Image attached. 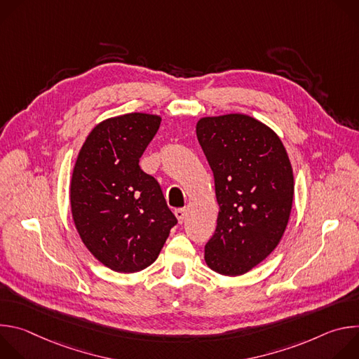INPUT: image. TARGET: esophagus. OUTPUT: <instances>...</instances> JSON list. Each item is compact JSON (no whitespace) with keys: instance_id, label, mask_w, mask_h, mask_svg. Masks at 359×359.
I'll list each match as a JSON object with an SVG mask.
<instances>
[{"instance_id":"esophagus-1","label":"esophagus","mask_w":359,"mask_h":359,"mask_svg":"<svg viewBox=\"0 0 359 359\" xmlns=\"http://www.w3.org/2000/svg\"><path fill=\"white\" fill-rule=\"evenodd\" d=\"M175 216H176L177 222L182 224L184 222V219H186V209H176L175 210Z\"/></svg>"}]
</instances>
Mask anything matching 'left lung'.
Wrapping results in <instances>:
<instances>
[{"instance_id": "left-lung-1", "label": "left lung", "mask_w": 359, "mask_h": 359, "mask_svg": "<svg viewBox=\"0 0 359 359\" xmlns=\"http://www.w3.org/2000/svg\"><path fill=\"white\" fill-rule=\"evenodd\" d=\"M196 133L220 208L204 260L222 276L245 274L276 250L287 229L294 198L290 158L270 126L244 114L204 116Z\"/></svg>"}]
</instances>
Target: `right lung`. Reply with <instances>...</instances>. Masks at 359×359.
I'll list each match as a JSON object with an SVG mask.
<instances>
[{
	"label": "right lung",
	"mask_w": 359,
	"mask_h": 359,
	"mask_svg": "<svg viewBox=\"0 0 359 359\" xmlns=\"http://www.w3.org/2000/svg\"><path fill=\"white\" fill-rule=\"evenodd\" d=\"M162 118L125 114L99 122L85 139L71 179L75 229L93 257L118 273L155 263L177 223L159 183L139 159Z\"/></svg>",
	"instance_id": "right-lung-1"
}]
</instances>
